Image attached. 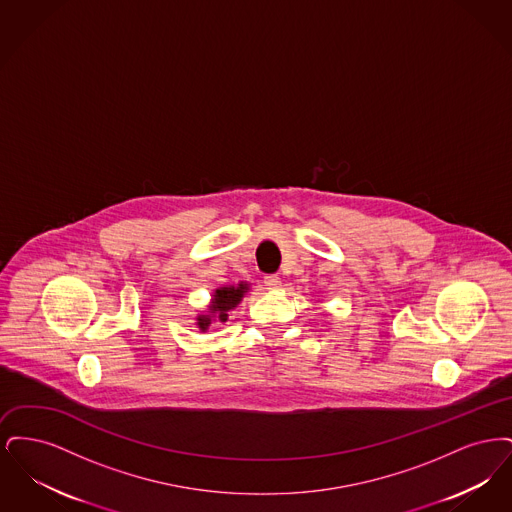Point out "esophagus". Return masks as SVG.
<instances>
[{
    "instance_id": "obj_1",
    "label": "esophagus",
    "mask_w": 512,
    "mask_h": 512,
    "mask_svg": "<svg viewBox=\"0 0 512 512\" xmlns=\"http://www.w3.org/2000/svg\"><path fill=\"white\" fill-rule=\"evenodd\" d=\"M265 286H268L270 290L280 288V278L276 274H268V276H265Z\"/></svg>"
}]
</instances>
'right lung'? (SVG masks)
Listing matches in <instances>:
<instances>
[{"mask_svg": "<svg viewBox=\"0 0 512 512\" xmlns=\"http://www.w3.org/2000/svg\"><path fill=\"white\" fill-rule=\"evenodd\" d=\"M247 292H249L247 282H238L236 286H219L211 295L207 309L195 317V326L201 332H205L213 322H226L228 313L242 303Z\"/></svg>", "mask_w": 512, "mask_h": 512, "instance_id": "add662e5", "label": "right lung"}]
</instances>
